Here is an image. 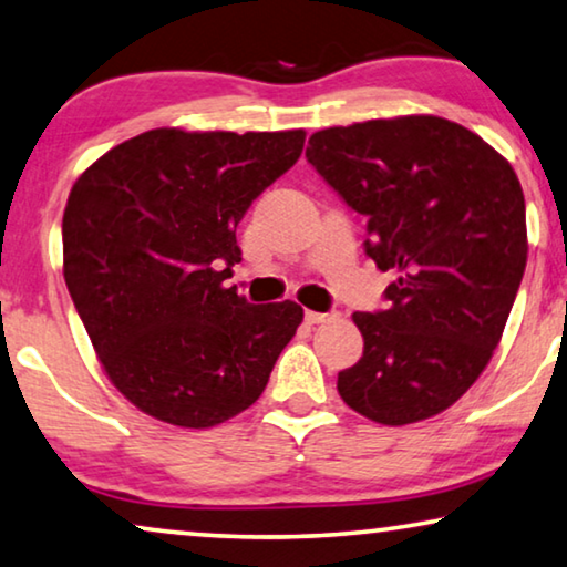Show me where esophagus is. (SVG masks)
<instances>
[{
    "label": "esophagus",
    "instance_id": "1",
    "mask_svg": "<svg viewBox=\"0 0 567 567\" xmlns=\"http://www.w3.org/2000/svg\"><path fill=\"white\" fill-rule=\"evenodd\" d=\"M328 318H331V316H328V312H316V310H308V312H306V320H308V323H310V326L326 323V320H328Z\"/></svg>",
    "mask_w": 567,
    "mask_h": 567
}]
</instances>
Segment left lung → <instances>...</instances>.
<instances>
[{
	"label": "left lung",
	"mask_w": 567,
	"mask_h": 567,
	"mask_svg": "<svg viewBox=\"0 0 567 567\" xmlns=\"http://www.w3.org/2000/svg\"><path fill=\"white\" fill-rule=\"evenodd\" d=\"M308 163L367 216V255L390 308L353 312L364 357L338 394L379 425L458 402L502 341L527 265L525 193L512 165L466 126L433 114L320 130Z\"/></svg>",
	"instance_id": "8db88e82"
}]
</instances>
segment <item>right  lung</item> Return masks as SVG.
I'll return each instance as SVG.
<instances>
[{"label": "right lung", "instance_id": "1", "mask_svg": "<svg viewBox=\"0 0 567 567\" xmlns=\"http://www.w3.org/2000/svg\"><path fill=\"white\" fill-rule=\"evenodd\" d=\"M306 132H142L73 183L63 277L106 377L134 408L214 427L251 408L302 323L298 302L224 287L236 226L298 163Z\"/></svg>", "mask_w": 567, "mask_h": 567}]
</instances>
